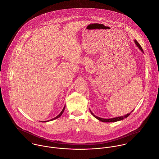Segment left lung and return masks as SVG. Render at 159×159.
I'll return each mask as SVG.
<instances>
[{
	"label": "left lung",
	"instance_id": "obj_1",
	"mask_svg": "<svg viewBox=\"0 0 159 159\" xmlns=\"http://www.w3.org/2000/svg\"><path fill=\"white\" fill-rule=\"evenodd\" d=\"M134 41H135V43L136 44V45L138 46V47L143 52V49L142 47L141 46V45L139 44V43L136 40H134ZM133 110L131 112H133ZM90 112H91L92 115L95 118H97V120H100V121H102V122H105V123H108V122H116V121H118L123 120H124L125 118H127L128 116H129V115L130 113H131H131H129V114H127V115H125V116H120V117H116V118H110V119H104V118H100V117H98V116H95L91 111H90Z\"/></svg>",
	"mask_w": 159,
	"mask_h": 159
}]
</instances>
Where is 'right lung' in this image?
Returning <instances> with one entry per match:
<instances>
[{
  "mask_svg": "<svg viewBox=\"0 0 159 159\" xmlns=\"http://www.w3.org/2000/svg\"><path fill=\"white\" fill-rule=\"evenodd\" d=\"M64 109H65V107H64V108H63V110H62V111H61V113H60V114H59V115H57V116H56V117H55V118H53V119H52V120H56V118H59V117H60V116H61V115H62V113H63V112H64ZM51 120H50V121H51ZM45 122H46V121H45Z\"/></svg>",
  "mask_w": 159,
  "mask_h": 159,
  "instance_id": "right-lung-1",
  "label": "right lung"
}]
</instances>
